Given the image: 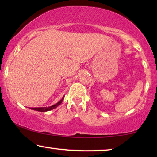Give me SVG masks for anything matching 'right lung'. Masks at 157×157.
<instances>
[{
	"label": "right lung",
	"mask_w": 157,
	"mask_h": 157,
	"mask_svg": "<svg viewBox=\"0 0 157 157\" xmlns=\"http://www.w3.org/2000/svg\"><path fill=\"white\" fill-rule=\"evenodd\" d=\"M63 98H64V96H63L62 99H61L59 102L56 104L53 105L52 106H50V107H35V108H30V109H33L34 111H41V112H45V111H50V110H52L54 109L57 108L58 106L62 104V101L63 100Z\"/></svg>",
	"instance_id": "add662e5"
}]
</instances>
